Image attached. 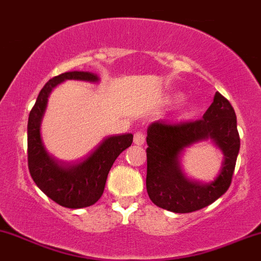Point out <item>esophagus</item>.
<instances>
[{
  "label": "esophagus",
  "mask_w": 261,
  "mask_h": 261,
  "mask_svg": "<svg viewBox=\"0 0 261 261\" xmlns=\"http://www.w3.org/2000/svg\"><path fill=\"white\" fill-rule=\"evenodd\" d=\"M134 144L137 146H142L145 144V134L141 131H137L134 136Z\"/></svg>",
  "instance_id": "34e87169"
}]
</instances>
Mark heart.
<instances>
[{
  "mask_svg": "<svg viewBox=\"0 0 261 261\" xmlns=\"http://www.w3.org/2000/svg\"><path fill=\"white\" fill-rule=\"evenodd\" d=\"M185 99V95L182 93H174L170 96V101L171 102H179ZM194 111H196V105L193 104H187L185 107L181 108L178 113V117L179 119H190V117L193 115Z\"/></svg>",
  "mask_w": 261,
  "mask_h": 261,
  "instance_id": "b5f03b06",
  "label": "heart"
}]
</instances>
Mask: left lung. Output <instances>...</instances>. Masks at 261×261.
I'll return each instance as SVG.
<instances>
[{
  "label": "left lung",
  "mask_w": 261,
  "mask_h": 261,
  "mask_svg": "<svg viewBox=\"0 0 261 261\" xmlns=\"http://www.w3.org/2000/svg\"><path fill=\"white\" fill-rule=\"evenodd\" d=\"M211 139L225 160L214 181L202 184L182 172L180 157L190 145ZM146 188L157 207L173 213H191L212 204L228 191L231 183L240 139L236 111L222 94L216 93L203 119L166 124L154 121L147 128Z\"/></svg>",
  "instance_id": "8db88e82"
}]
</instances>
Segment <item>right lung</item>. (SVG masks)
Instances as JSON below:
<instances>
[{
	"label": "right lung",
	"instance_id": "right-lung-1",
	"mask_svg": "<svg viewBox=\"0 0 261 261\" xmlns=\"http://www.w3.org/2000/svg\"><path fill=\"white\" fill-rule=\"evenodd\" d=\"M65 80L98 83L99 76L90 71H67L51 78L42 88L30 113L27 127L28 168L33 181L43 193L65 208H85L101 197L109 171L122 151L133 144V134L109 136L85 159L65 163L45 150L41 137V124L53 89Z\"/></svg>",
	"mask_w": 261,
	"mask_h": 261
}]
</instances>
